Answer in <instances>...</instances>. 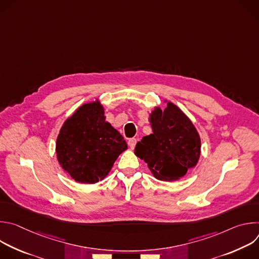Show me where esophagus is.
<instances>
[{
    "mask_svg": "<svg viewBox=\"0 0 259 259\" xmlns=\"http://www.w3.org/2000/svg\"><path fill=\"white\" fill-rule=\"evenodd\" d=\"M136 139L135 138H130L129 140H128V144H129V146H130V149H134L135 147V145H136Z\"/></svg>",
    "mask_w": 259,
    "mask_h": 259,
    "instance_id": "1",
    "label": "esophagus"
}]
</instances>
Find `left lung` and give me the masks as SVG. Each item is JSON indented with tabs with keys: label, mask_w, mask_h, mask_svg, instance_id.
Listing matches in <instances>:
<instances>
[{
	"label": "left lung",
	"mask_w": 259,
	"mask_h": 259,
	"mask_svg": "<svg viewBox=\"0 0 259 259\" xmlns=\"http://www.w3.org/2000/svg\"><path fill=\"white\" fill-rule=\"evenodd\" d=\"M155 106L150 115L153 133L136 144L134 154L143 160L155 178L174 181L197 166L201 138L191 119L173 102Z\"/></svg>",
	"instance_id": "1"
}]
</instances>
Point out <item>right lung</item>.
I'll return each instance as SVG.
<instances>
[{
  "label": "right lung",
  "mask_w": 259,
  "mask_h": 259,
  "mask_svg": "<svg viewBox=\"0 0 259 259\" xmlns=\"http://www.w3.org/2000/svg\"><path fill=\"white\" fill-rule=\"evenodd\" d=\"M127 142L107 121L101 102L84 103L62 124L56 138V157L60 167L79 183L103 180Z\"/></svg>",
  "instance_id": "right-lung-1"
}]
</instances>
